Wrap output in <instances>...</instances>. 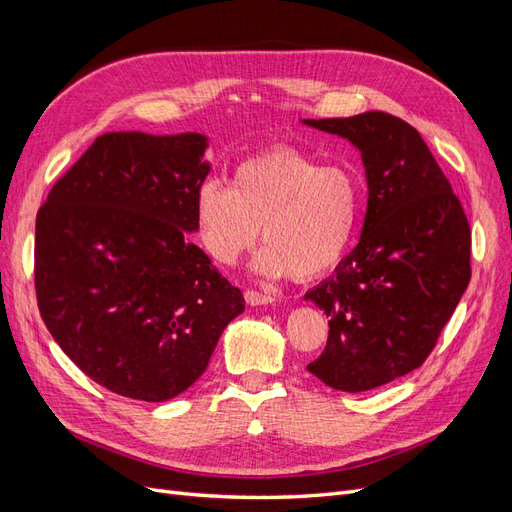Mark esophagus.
Instances as JSON below:
<instances>
[{"instance_id": "1", "label": "esophagus", "mask_w": 512, "mask_h": 512, "mask_svg": "<svg viewBox=\"0 0 512 512\" xmlns=\"http://www.w3.org/2000/svg\"><path fill=\"white\" fill-rule=\"evenodd\" d=\"M245 301L250 305H269L275 301V297L267 292H256V290H245Z\"/></svg>"}]
</instances>
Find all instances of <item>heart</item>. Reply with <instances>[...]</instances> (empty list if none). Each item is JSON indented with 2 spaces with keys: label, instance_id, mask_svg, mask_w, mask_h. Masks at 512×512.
<instances>
[{
  "label": "heart",
  "instance_id": "1",
  "mask_svg": "<svg viewBox=\"0 0 512 512\" xmlns=\"http://www.w3.org/2000/svg\"><path fill=\"white\" fill-rule=\"evenodd\" d=\"M359 218V185L344 166H318L292 147L241 162L228 188L205 181L194 198V222L205 252L237 265L262 228L254 269L277 277H314L344 256Z\"/></svg>",
  "mask_w": 512,
  "mask_h": 512
}]
</instances>
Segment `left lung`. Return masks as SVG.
I'll list each match as a JSON object with an SVG mask.
<instances>
[{"instance_id": "obj_1", "label": "left lung", "mask_w": 512, "mask_h": 512, "mask_svg": "<svg viewBox=\"0 0 512 512\" xmlns=\"http://www.w3.org/2000/svg\"><path fill=\"white\" fill-rule=\"evenodd\" d=\"M361 151L367 213L361 239L329 280L305 294L329 318L307 371L363 393L421 367L470 284V224L436 158L410 123L369 111L303 119Z\"/></svg>"}]
</instances>
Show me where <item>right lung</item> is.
Here are the masks:
<instances>
[{
    "mask_svg": "<svg viewBox=\"0 0 512 512\" xmlns=\"http://www.w3.org/2000/svg\"><path fill=\"white\" fill-rule=\"evenodd\" d=\"M198 132H108L36 218L40 316L83 374L166 401L203 376L245 301L188 239L209 162Z\"/></svg>",
    "mask_w": 512,
    "mask_h": 512,
    "instance_id": "1",
    "label": "right lung"
}]
</instances>
